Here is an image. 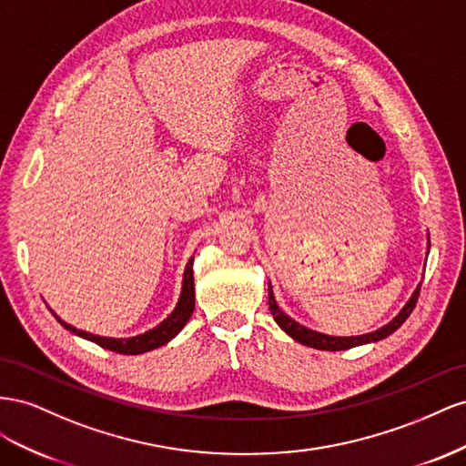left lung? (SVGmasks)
Instances as JSON below:
<instances>
[{
	"label": "left lung",
	"mask_w": 466,
	"mask_h": 466,
	"mask_svg": "<svg viewBox=\"0 0 466 466\" xmlns=\"http://www.w3.org/2000/svg\"><path fill=\"white\" fill-rule=\"evenodd\" d=\"M428 254H430V238H428ZM420 287L421 283L416 287V290L411 292V297L408 299V302L402 307V310L398 312L389 324H384L382 328L375 329V331H369V334L363 336H348V338H341V336H328V334H320V331H314L307 326L299 324L297 320H292L289 314H285L279 307L275 295H273V287L269 283V310L273 314V320L277 322V326L281 328L287 336H290L295 341L307 345V348H314V350H324V351H343V350H350V348H357V345H365V343H375L380 341L384 338H389L392 331H396L400 328L406 318L414 310L416 302H418V295H420Z\"/></svg>",
	"instance_id": "obj_1"
}]
</instances>
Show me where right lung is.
<instances>
[{"mask_svg": "<svg viewBox=\"0 0 466 466\" xmlns=\"http://www.w3.org/2000/svg\"><path fill=\"white\" fill-rule=\"evenodd\" d=\"M195 310V283H193V258L185 265V271H183V283H181V292H179V299L176 309L171 310V314L167 318H164L162 322H159L156 328L144 331V334L138 336H132V338H105V336H96V334H89V331L84 329H77L72 324H66L62 318L50 309V312L55 314L56 320L68 329L72 334L89 339L93 343L101 345L103 350H109L115 353H123V355H140L146 351H152L162 348L167 341L174 339L179 331L183 329V326L189 322V318Z\"/></svg>", "mask_w": 466, "mask_h": 466, "instance_id": "right-lung-1", "label": "right lung"}]
</instances>
